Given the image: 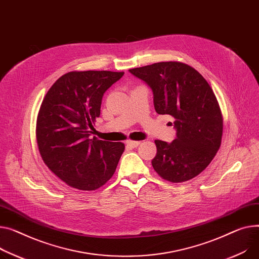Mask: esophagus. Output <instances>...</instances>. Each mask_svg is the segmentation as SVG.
Listing matches in <instances>:
<instances>
[{
    "label": "esophagus",
    "instance_id": "obj_1",
    "mask_svg": "<svg viewBox=\"0 0 259 259\" xmlns=\"http://www.w3.org/2000/svg\"><path fill=\"white\" fill-rule=\"evenodd\" d=\"M140 144H141V142H136V141H127V142H126V145H127L128 147H130V148H136V147H139Z\"/></svg>",
    "mask_w": 259,
    "mask_h": 259
}]
</instances>
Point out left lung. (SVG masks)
<instances>
[{
	"label": "left lung",
	"mask_w": 259,
	"mask_h": 259,
	"mask_svg": "<svg viewBox=\"0 0 259 259\" xmlns=\"http://www.w3.org/2000/svg\"><path fill=\"white\" fill-rule=\"evenodd\" d=\"M129 72L151 89L156 112L175 118L176 140L155 141L154 169L176 183L198 176L215 156L223 133L221 110L209 84L195 68L177 61L157 62Z\"/></svg>",
	"instance_id": "1"
}]
</instances>
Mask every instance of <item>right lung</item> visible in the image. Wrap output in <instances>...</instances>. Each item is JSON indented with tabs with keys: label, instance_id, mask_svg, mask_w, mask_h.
Instances as JSON below:
<instances>
[{
	"label": "right lung",
	"instance_id": "obj_1",
	"mask_svg": "<svg viewBox=\"0 0 259 259\" xmlns=\"http://www.w3.org/2000/svg\"><path fill=\"white\" fill-rule=\"evenodd\" d=\"M123 75L70 72L52 85L41 103L36 124L40 155L48 167L72 187L94 191L114 174L124 144L91 139V135L103 96Z\"/></svg>",
	"mask_w": 259,
	"mask_h": 259
}]
</instances>
